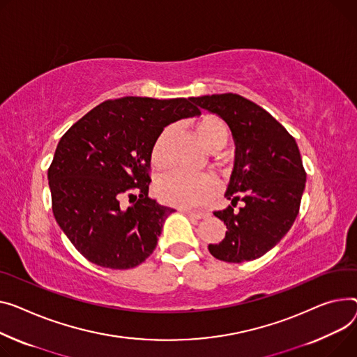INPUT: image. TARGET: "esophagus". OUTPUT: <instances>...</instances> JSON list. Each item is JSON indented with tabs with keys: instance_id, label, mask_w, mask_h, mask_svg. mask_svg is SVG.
<instances>
[{
	"instance_id": "34e87169",
	"label": "esophagus",
	"mask_w": 357,
	"mask_h": 357,
	"mask_svg": "<svg viewBox=\"0 0 357 357\" xmlns=\"http://www.w3.org/2000/svg\"><path fill=\"white\" fill-rule=\"evenodd\" d=\"M185 213L189 218H194V220H204L209 217L208 212H199V211H185Z\"/></svg>"
}]
</instances>
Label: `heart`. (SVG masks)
Returning <instances> with one entry per match:
<instances>
[{
  "instance_id": "obj_1",
  "label": "heart",
  "mask_w": 357,
  "mask_h": 357,
  "mask_svg": "<svg viewBox=\"0 0 357 357\" xmlns=\"http://www.w3.org/2000/svg\"><path fill=\"white\" fill-rule=\"evenodd\" d=\"M197 136L201 145L211 153L222 151L229 142L231 130L221 117L206 114L201 117L195 125ZM174 128H165L155 139L151 149V160L156 168H166L169 165V144ZM213 166L224 175L229 176L234 171L232 163L221 156L213 158ZM158 198L168 204L181 208H197L208 204L218 192L217 179L208 175H188L183 172H169L162 175L155 183Z\"/></svg>"
}]
</instances>
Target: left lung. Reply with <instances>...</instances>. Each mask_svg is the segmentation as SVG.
Returning a JSON list of instances; mask_svg holds the SVG:
<instances>
[{"instance_id":"left-lung-1","label":"left lung","mask_w":357,"mask_h":357,"mask_svg":"<svg viewBox=\"0 0 357 357\" xmlns=\"http://www.w3.org/2000/svg\"><path fill=\"white\" fill-rule=\"evenodd\" d=\"M191 100L221 116L236 145L225 194L231 205L213 211L228 231L220 244H209L208 250L225 263L263 257L289 232L300 211L307 174L296 139L267 110L238 94Z\"/></svg>"}]
</instances>
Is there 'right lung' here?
Segmentation results:
<instances>
[{"label":"right lung","mask_w":357,"mask_h":357,"mask_svg":"<svg viewBox=\"0 0 357 357\" xmlns=\"http://www.w3.org/2000/svg\"><path fill=\"white\" fill-rule=\"evenodd\" d=\"M199 113L191 99H110L61 136L47 174L52 208L90 263L128 270L153 252L174 209L149 198L151 149L165 126Z\"/></svg>","instance_id":"1"}]
</instances>
